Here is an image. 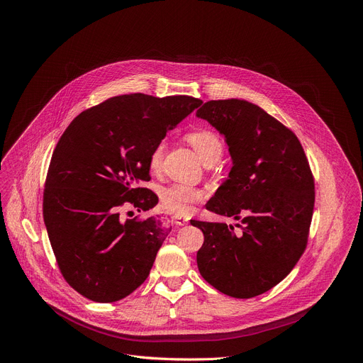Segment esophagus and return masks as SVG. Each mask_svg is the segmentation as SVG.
Here are the masks:
<instances>
[{
  "label": "esophagus",
  "instance_id": "esophagus-1",
  "mask_svg": "<svg viewBox=\"0 0 363 363\" xmlns=\"http://www.w3.org/2000/svg\"><path fill=\"white\" fill-rule=\"evenodd\" d=\"M174 222H175L177 225L182 226V225L188 223V218H186V216H182V215H175V216H174Z\"/></svg>",
  "mask_w": 363,
  "mask_h": 363
}]
</instances>
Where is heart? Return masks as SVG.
Listing matches in <instances>:
<instances>
[{"label":"heart","mask_w":363,"mask_h":363,"mask_svg":"<svg viewBox=\"0 0 363 363\" xmlns=\"http://www.w3.org/2000/svg\"><path fill=\"white\" fill-rule=\"evenodd\" d=\"M186 141L197 151L199 157L204 163H215L222 156V141L215 132L208 129H196L186 133ZM164 145L159 143L151 150L148 157V166L151 170H159L163 160ZM203 199V191L193 185L175 184L164 188L162 191V206L166 211L177 215H188L191 212L193 204Z\"/></svg>","instance_id":"obj_1"}]
</instances>
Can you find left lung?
<instances>
[{
	"instance_id": "1",
	"label": "left lung",
	"mask_w": 363,
	"mask_h": 363,
	"mask_svg": "<svg viewBox=\"0 0 363 363\" xmlns=\"http://www.w3.org/2000/svg\"><path fill=\"white\" fill-rule=\"evenodd\" d=\"M197 118L230 147V177L207 201L218 215L241 219V234L219 222L191 220L204 234L197 252L201 277L235 298L263 294L287 277L306 249L315 182L294 132L245 100H212Z\"/></svg>"
}]
</instances>
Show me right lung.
Listing matches in <instances>:
<instances>
[{"label": "right lung", "mask_w": 363, "mask_h": 363, "mask_svg": "<svg viewBox=\"0 0 363 363\" xmlns=\"http://www.w3.org/2000/svg\"><path fill=\"white\" fill-rule=\"evenodd\" d=\"M201 103L188 95H118L78 114L63 132L43 215L60 272L84 297L118 301L147 279L170 230L152 216L123 220L119 208L157 204L141 186L150 181V152Z\"/></svg>", "instance_id": "1"}]
</instances>
